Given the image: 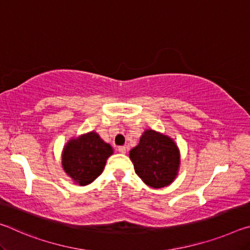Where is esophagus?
Wrapping results in <instances>:
<instances>
[{"label": "esophagus", "mask_w": 250, "mask_h": 250, "mask_svg": "<svg viewBox=\"0 0 250 250\" xmlns=\"http://www.w3.org/2000/svg\"><path fill=\"white\" fill-rule=\"evenodd\" d=\"M118 151H119L120 153H125L126 147L125 146H119V147H118Z\"/></svg>", "instance_id": "obj_1"}]
</instances>
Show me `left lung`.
I'll use <instances>...</instances> for the list:
<instances>
[{
	"label": "left lung",
	"mask_w": 250,
	"mask_h": 250,
	"mask_svg": "<svg viewBox=\"0 0 250 250\" xmlns=\"http://www.w3.org/2000/svg\"><path fill=\"white\" fill-rule=\"evenodd\" d=\"M134 171L146 185L161 188L170 185L177 175L180 151L167 135L146 130L140 142L129 153Z\"/></svg>",
	"instance_id": "8db88e82"
}]
</instances>
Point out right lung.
I'll return each instance as SVG.
<instances>
[{
    "label": "right lung",
    "mask_w": 250,
    "mask_h": 250,
    "mask_svg": "<svg viewBox=\"0 0 250 250\" xmlns=\"http://www.w3.org/2000/svg\"><path fill=\"white\" fill-rule=\"evenodd\" d=\"M112 153L111 146L92 131L67 142L62 150V164L75 183L84 186L103 173L107 159Z\"/></svg>",
    "instance_id": "add662e5"
}]
</instances>
